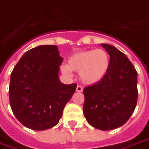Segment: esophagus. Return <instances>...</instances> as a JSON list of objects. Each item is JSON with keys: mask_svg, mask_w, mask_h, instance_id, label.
<instances>
[{"mask_svg": "<svg viewBox=\"0 0 149 149\" xmlns=\"http://www.w3.org/2000/svg\"><path fill=\"white\" fill-rule=\"evenodd\" d=\"M83 91V89L81 86H77V87H76V91L77 92H82Z\"/></svg>", "mask_w": 149, "mask_h": 149, "instance_id": "1", "label": "esophagus"}]
</instances>
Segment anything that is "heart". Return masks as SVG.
<instances>
[{"mask_svg": "<svg viewBox=\"0 0 149 149\" xmlns=\"http://www.w3.org/2000/svg\"><path fill=\"white\" fill-rule=\"evenodd\" d=\"M109 63V55L105 50H86L70 55L67 65L62 67V71L68 75L71 71L79 72V78L83 83L93 85L106 77Z\"/></svg>", "mask_w": 149, "mask_h": 149, "instance_id": "b5f03b06", "label": "heart"}]
</instances>
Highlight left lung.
<instances>
[{
  "label": "left lung",
  "mask_w": 149,
  "mask_h": 149,
  "mask_svg": "<svg viewBox=\"0 0 149 149\" xmlns=\"http://www.w3.org/2000/svg\"><path fill=\"white\" fill-rule=\"evenodd\" d=\"M110 57L109 68L101 82L84 88L83 113L91 126L110 130L123 125L137 102V72L126 55L102 43Z\"/></svg>",
  "instance_id": "8db88e82"
}]
</instances>
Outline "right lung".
I'll use <instances>...</instances> for the list:
<instances>
[{
	"label": "right lung",
	"instance_id": "right-lung-1",
	"mask_svg": "<svg viewBox=\"0 0 149 149\" xmlns=\"http://www.w3.org/2000/svg\"><path fill=\"white\" fill-rule=\"evenodd\" d=\"M63 58L55 45H40L25 52L11 74L9 102L15 117L24 126L45 130L58 124L74 94L75 83L58 78Z\"/></svg>",
	"mask_w": 149,
	"mask_h": 149
}]
</instances>
